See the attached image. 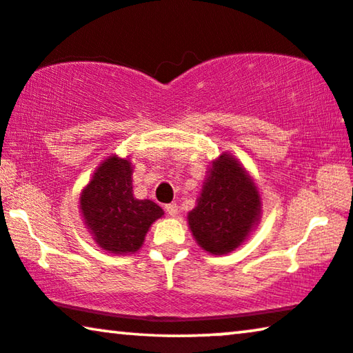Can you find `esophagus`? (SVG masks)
Segmentation results:
<instances>
[{
  "mask_svg": "<svg viewBox=\"0 0 353 353\" xmlns=\"http://www.w3.org/2000/svg\"><path fill=\"white\" fill-rule=\"evenodd\" d=\"M165 210H167L168 214H170V216H176L178 205H176V203H168V205H165Z\"/></svg>",
  "mask_w": 353,
  "mask_h": 353,
  "instance_id": "esophagus-1",
  "label": "esophagus"
}]
</instances>
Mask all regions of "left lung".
Returning a JSON list of instances; mask_svg holds the SVG:
<instances>
[{
  "label": "left lung",
  "instance_id": "8db88e82",
  "mask_svg": "<svg viewBox=\"0 0 353 353\" xmlns=\"http://www.w3.org/2000/svg\"><path fill=\"white\" fill-rule=\"evenodd\" d=\"M261 210L252 178L229 154L213 162L197 205L188 214L197 243L213 254L236 250L247 239Z\"/></svg>",
  "mask_w": 353,
  "mask_h": 353
}]
</instances>
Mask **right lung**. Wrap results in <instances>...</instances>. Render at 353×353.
<instances>
[{
	"label": "right lung",
	"mask_w": 353,
	"mask_h": 353,
	"mask_svg": "<svg viewBox=\"0 0 353 353\" xmlns=\"http://www.w3.org/2000/svg\"><path fill=\"white\" fill-rule=\"evenodd\" d=\"M81 212L95 242L110 253H134L148 229L164 212L152 201L132 194V165L111 156L81 194Z\"/></svg>",
	"instance_id": "right-lung-1"
}]
</instances>
